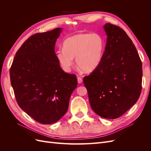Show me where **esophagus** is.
Wrapping results in <instances>:
<instances>
[{
  "label": "esophagus",
  "instance_id": "esophagus-1",
  "mask_svg": "<svg viewBox=\"0 0 151 151\" xmlns=\"http://www.w3.org/2000/svg\"><path fill=\"white\" fill-rule=\"evenodd\" d=\"M77 82H78L79 84H81L82 83H83V79H82L80 77H77Z\"/></svg>",
  "mask_w": 151,
  "mask_h": 151
}]
</instances>
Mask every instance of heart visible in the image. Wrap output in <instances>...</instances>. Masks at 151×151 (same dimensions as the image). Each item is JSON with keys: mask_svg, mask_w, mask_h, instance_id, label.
<instances>
[{"mask_svg": "<svg viewBox=\"0 0 151 151\" xmlns=\"http://www.w3.org/2000/svg\"><path fill=\"white\" fill-rule=\"evenodd\" d=\"M105 49V41L96 33H78L66 38L63 49L57 51L56 57L62 69L70 72L76 63L81 69L90 73L94 71L101 63Z\"/></svg>", "mask_w": 151, "mask_h": 151, "instance_id": "obj_1", "label": "heart"}]
</instances>
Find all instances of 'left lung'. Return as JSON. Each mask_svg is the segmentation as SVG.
Instances as JSON below:
<instances>
[{
  "instance_id": "obj_1",
  "label": "left lung",
  "mask_w": 151,
  "mask_h": 151,
  "mask_svg": "<svg viewBox=\"0 0 151 151\" xmlns=\"http://www.w3.org/2000/svg\"><path fill=\"white\" fill-rule=\"evenodd\" d=\"M106 44L99 66L83 82L93 110L115 119L137 101L142 90V65L132 41L120 27L103 26Z\"/></svg>"
}]
</instances>
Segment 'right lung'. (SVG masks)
I'll return each mask as SVG.
<instances>
[{
    "label": "right lung",
    "instance_id": "obj_1",
    "mask_svg": "<svg viewBox=\"0 0 151 151\" xmlns=\"http://www.w3.org/2000/svg\"><path fill=\"white\" fill-rule=\"evenodd\" d=\"M62 31L58 28L32 35L17 50L10 68L18 105L42 124L55 123L65 115L77 86L76 75L62 69L55 52Z\"/></svg>",
    "mask_w": 151,
    "mask_h": 151
}]
</instances>
